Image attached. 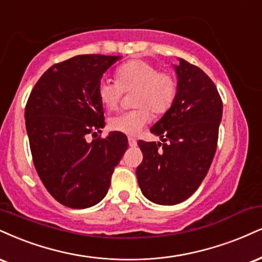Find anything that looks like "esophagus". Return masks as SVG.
<instances>
[{"mask_svg": "<svg viewBox=\"0 0 262 262\" xmlns=\"http://www.w3.org/2000/svg\"><path fill=\"white\" fill-rule=\"evenodd\" d=\"M128 144L130 147H135L137 146V140L134 138H128Z\"/></svg>", "mask_w": 262, "mask_h": 262, "instance_id": "obj_1", "label": "esophagus"}]
</instances>
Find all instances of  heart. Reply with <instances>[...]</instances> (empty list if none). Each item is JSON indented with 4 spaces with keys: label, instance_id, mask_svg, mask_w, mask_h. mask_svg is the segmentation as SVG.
Here are the masks:
<instances>
[{
    "label": "heart",
    "instance_id": "obj_1",
    "mask_svg": "<svg viewBox=\"0 0 262 262\" xmlns=\"http://www.w3.org/2000/svg\"><path fill=\"white\" fill-rule=\"evenodd\" d=\"M116 79L102 78L97 95L103 106L116 110L124 91L135 90L134 105L138 108L122 112L110 119V128L125 135H138L150 122V110L156 115L168 111L177 96V80L171 73L160 72L157 66L145 59H132L116 71Z\"/></svg>",
    "mask_w": 262,
    "mask_h": 262
}]
</instances>
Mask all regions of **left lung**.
Returning <instances> with one entry per match:
<instances>
[{
  "label": "left lung",
  "instance_id": "obj_1",
  "mask_svg": "<svg viewBox=\"0 0 262 262\" xmlns=\"http://www.w3.org/2000/svg\"><path fill=\"white\" fill-rule=\"evenodd\" d=\"M177 96L150 129L161 141L140 140L141 193L159 205L187 200L200 187L215 156L222 100L213 81L196 66L178 58Z\"/></svg>",
  "mask_w": 262,
  "mask_h": 262
}]
</instances>
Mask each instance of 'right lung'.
Instances as JSON below:
<instances>
[{
  "label": "right lung",
  "instance_id": "1",
  "mask_svg": "<svg viewBox=\"0 0 262 262\" xmlns=\"http://www.w3.org/2000/svg\"><path fill=\"white\" fill-rule=\"evenodd\" d=\"M122 56L79 55L41 75L25 107V127L41 182L72 209H86L106 196L115 167L128 147L119 132L105 139L86 135L105 127L97 95L102 75Z\"/></svg>",
  "mask_w": 262,
  "mask_h": 262
}]
</instances>
